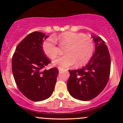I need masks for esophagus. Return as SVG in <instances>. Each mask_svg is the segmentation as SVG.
I'll use <instances>...</instances> for the list:
<instances>
[{
  "mask_svg": "<svg viewBox=\"0 0 123 123\" xmlns=\"http://www.w3.org/2000/svg\"><path fill=\"white\" fill-rule=\"evenodd\" d=\"M58 70H59V72H62L63 71V70L62 69H60V68H59L58 69Z\"/></svg>",
  "mask_w": 123,
  "mask_h": 123,
  "instance_id": "34e87169",
  "label": "esophagus"
}]
</instances>
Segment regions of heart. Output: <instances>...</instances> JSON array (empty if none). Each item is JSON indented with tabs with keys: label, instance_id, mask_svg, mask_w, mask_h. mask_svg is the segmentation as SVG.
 Returning a JSON list of instances; mask_svg holds the SVG:
<instances>
[{
	"label": "heart",
	"instance_id": "b5f03b06",
	"mask_svg": "<svg viewBox=\"0 0 123 123\" xmlns=\"http://www.w3.org/2000/svg\"><path fill=\"white\" fill-rule=\"evenodd\" d=\"M61 46H67L65 55L53 61V65L61 69H67L76 63L77 66L85 65L92 55L94 50V42L91 38L86 37L83 33L65 32L55 37ZM43 49L45 54L50 58H54L58 54L57 43L53 38L44 41Z\"/></svg>",
	"mask_w": 123,
	"mask_h": 123
}]
</instances>
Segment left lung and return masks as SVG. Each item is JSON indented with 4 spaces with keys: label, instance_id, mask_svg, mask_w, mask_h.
<instances>
[{
    "label": "left lung",
    "instance_id": "obj_1",
    "mask_svg": "<svg viewBox=\"0 0 123 123\" xmlns=\"http://www.w3.org/2000/svg\"><path fill=\"white\" fill-rule=\"evenodd\" d=\"M92 37L95 51L90 61L80 69L69 70L68 90L72 97L80 101L95 98L103 91L109 78L111 61L108 47L100 37Z\"/></svg>",
    "mask_w": 123,
    "mask_h": 123
}]
</instances>
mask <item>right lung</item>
<instances>
[{
    "instance_id": "add662e5",
    "label": "right lung",
    "mask_w": 123,
    "mask_h": 123,
    "mask_svg": "<svg viewBox=\"0 0 123 123\" xmlns=\"http://www.w3.org/2000/svg\"><path fill=\"white\" fill-rule=\"evenodd\" d=\"M49 36L34 32L18 44L12 58V71L19 91L33 101L49 98L54 91L58 70L57 68L43 70L50 61L43 50Z\"/></svg>"
}]
</instances>
